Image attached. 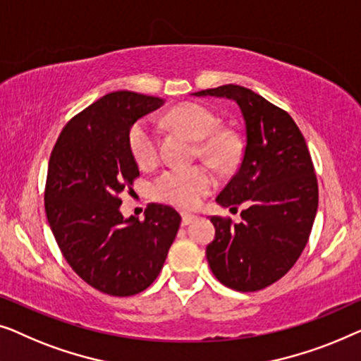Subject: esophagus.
<instances>
[{"mask_svg":"<svg viewBox=\"0 0 361 361\" xmlns=\"http://www.w3.org/2000/svg\"><path fill=\"white\" fill-rule=\"evenodd\" d=\"M195 219H196L195 214H188V212H183V214H181V224H183V226L191 224V222L195 221Z\"/></svg>","mask_w":361,"mask_h":361,"instance_id":"obj_1","label":"esophagus"}]
</instances>
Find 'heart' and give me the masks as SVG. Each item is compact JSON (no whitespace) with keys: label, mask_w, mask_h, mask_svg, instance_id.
I'll return each mask as SVG.
<instances>
[{"label":"heart","mask_w":361,"mask_h":361,"mask_svg":"<svg viewBox=\"0 0 361 361\" xmlns=\"http://www.w3.org/2000/svg\"><path fill=\"white\" fill-rule=\"evenodd\" d=\"M166 121L200 142V152L212 164L227 169L237 159V142L227 130H217L219 119L200 103L175 106ZM128 144L132 159L140 169H150L159 160V130L149 119H140L129 130ZM216 178L206 166H173L165 170L152 185L157 201L191 209L214 190Z\"/></svg>","instance_id":"b5f03b06"}]
</instances>
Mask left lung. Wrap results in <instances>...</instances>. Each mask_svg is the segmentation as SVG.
<instances>
[{
	"label": "left lung",
	"instance_id": "1",
	"mask_svg": "<svg viewBox=\"0 0 361 361\" xmlns=\"http://www.w3.org/2000/svg\"><path fill=\"white\" fill-rule=\"evenodd\" d=\"M192 94L233 99L245 121L240 165L216 197L245 207L242 222L212 216L216 238L206 257L224 286L260 291L291 270L311 235L319 202L311 154L291 116L252 90L222 85Z\"/></svg>",
	"mask_w": 361,
	"mask_h": 361
}]
</instances>
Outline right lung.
<instances>
[{
    "instance_id": "1",
    "label": "right lung",
    "mask_w": 361,
    "mask_h": 361,
    "mask_svg": "<svg viewBox=\"0 0 361 361\" xmlns=\"http://www.w3.org/2000/svg\"><path fill=\"white\" fill-rule=\"evenodd\" d=\"M161 104L134 91L106 94L68 121L50 154L44 192L50 229L72 270L109 296L149 288L180 229L181 216L170 206L152 202L144 221L119 211L121 195L140 175L129 130Z\"/></svg>"
}]
</instances>
